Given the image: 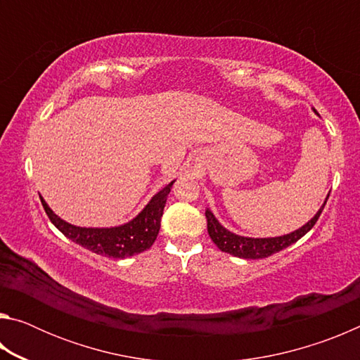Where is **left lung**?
Here are the masks:
<instances>
[{"label": "left lung", "mask_w": 360, "mask_h": 360, "mask_svg": "<svg viewBox=\"0 0 360 360\" xmlns=\"http://www.w3.org/2000/svg\"><path fill=\"white\" fill-rule=\"evenodd\" d=\"M327 198L324 205L321 206V210L316 212V216L311 219V221L307 222L302 229H298L292 233L283 235V236H275V238H246V236H240L229 231L227 229H224L221 224L217 222V219L210 210H206L205 216L206 221H208V233L211 236V240L214 241V245L221 249L222 252H227L235 255V257H241V259H265L270 257V255L276 254L279 251H283L290 245H294L295 241L302 238L303 235H307L309 230L314 227V224L318 222V219L321 216L322 210L328 200Z\"/></svg>", "instance_id": "left-lung-1"}]
</instances>
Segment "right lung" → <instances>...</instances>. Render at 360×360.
Here are the masks:
<instances>
[{
	"instance_id": "add662e5",
	"label": "right lung",
	"mask_w": 360,
	"mask_h": 360,
	"mask_svg": "<svg viewBox=\"0 0 360 360\" xmlns=\"http://www.w3.org/2000/svg\"><path fill=\"white\" fill-rule=\"evenodd\" d=\"M173 182H169L167 187H163L160 192L155 193L150 202L146 205V208L133 221L111 229L76 227V225L65 222L63 219L53 214V211L49 208L42 197L41 203L44 206V211L51 219V222L62 231L66 238L95 254L106 255V257L112 259H125L143 252L154 245L158 230H160L163 208H165L167 197L172 191Z\"/></svg>"
}]
</instances>
